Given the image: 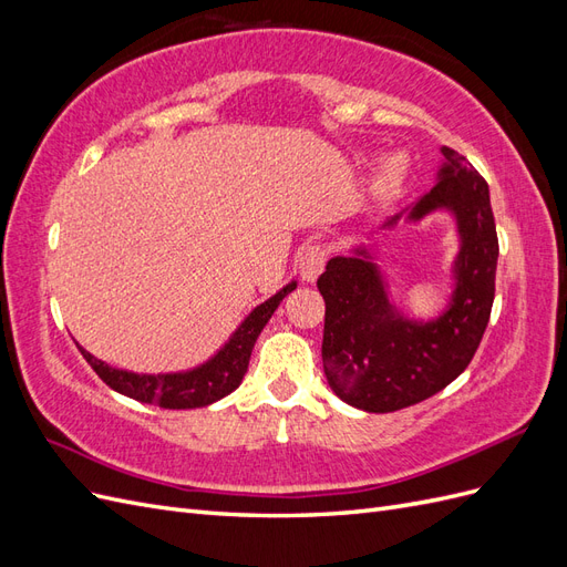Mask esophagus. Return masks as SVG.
Masks as SVG:
<instances>
[{
	"instance_id": "34e87169",
	"label": "esophagus",
	"mask_w": 567,
	"mask_h": 567,
	"mask_svg": "<svg viewBox=\"0 0 567 567\" xmlns=\"http://www.w3.org/2000/svg\"><path fill=\"white\" fill-rule=\"evenodd\" d=\"M326 257H329V252H326L323 246H307L300 257H298V269H300V277L305 281H317L319 274L323 271V265H326Z\"/></svg>"
}]
</instances>
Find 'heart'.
<instances>
[{
  "label": "heart",
  "mask_w": 567,
  "mask_h": 567,
  "mask_svg": "<svg viewBox=\"0 0 567 567\" xmlns=\"http://www.w3.org/2000/svg\"><path fill=\"white\" fill-rule=\"evenodd\" d=\"M404 175V163L400 158H388L383 163V173H381V186L383 188H392L398 186L400 179Z\"/></svg>",
  "instance_id": "1"
}]
</instances>
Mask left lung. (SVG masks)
<instances>
[{"label": "left lung", "instance_id": "1", "mask_svg": "<svg viewBox=\"0 0 567 567\" xmlns=\"http://www.w3.org/2000/svg\"><path fill=\"white\" fill-rule=\"evenodd\" d=\"M442 156L437 184L406 217L421 219L442 208L456 217L461 250L447 312L419 323L392 310L379 267L364 248L333 257L317 281L326 302V379L340 400L371 414L419 404L447 388L471 364L489 321L499 257L489 188L461 153L442 146ZM400 217L394 215L383 227Z\"/></svg>", "mask_w": 567, "mask_h": 567}]
</instances>
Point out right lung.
I'll return each instance as SVG.
<instances>
[{
    "label": "right lung",
    "instance_id": "obj_1",
    "mask_svg": "<svg viewBox=\"0 0 567 567\" xmlns=\"http://www.w3.org/2000/svg\"><path fill=\"white\" fill-rule=\"evenodd\" d=\"M290 290H296V281H290L267 302L257 305L255 310L244 319V323L238 326L227 346L221 348L213 359H208L203 367L192 371L156 373V375L132 373V371L109 367L106 362H101V359H96L87 350L80 348V352L84 359H87V364L96 371L101 381H104L109 388H113L115 392L127 394V398L136 402L156 404L161 409L208 406L241 385L257 336L262 333L274 310H277Z\"/></svg>",
    "mask_w": 567,
    "mask_h": 567
}]
</instances>
